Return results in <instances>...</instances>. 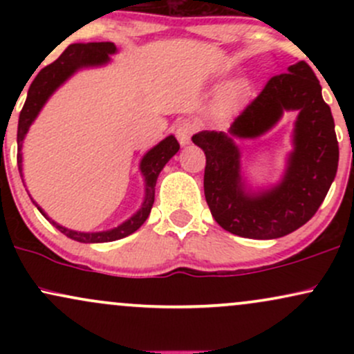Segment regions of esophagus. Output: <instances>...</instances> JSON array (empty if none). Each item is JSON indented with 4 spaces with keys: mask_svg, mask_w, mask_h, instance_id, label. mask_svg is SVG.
I'll return each mask as SVG.
<instances>
[{
    "mask_svg": "<svg viewBox=\"0 0 354 354\" xmlns=\"http://www.w3.org/2000/svg\"><path fill=\"white\" fill-rule=\"evenodd\" d=\"M194 128L193 124L188 123V121H183V123H180L176 126V138L178 141H180L181 146H186L191 141V135H193Z\"/></svg>",
    "mask_w": 354,
    "mask_h": 354,
    "instance_id": "1",
    "label": "esophagus"
}]
</instances>
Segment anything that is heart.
I'll return each instance as SVG.
<instances>
[{
	"label": "heart",
	"mask_w": 354,
	"mask_h": 354,
	"mask_svg": "<svg viewBox=\"0 0 354 354\" xmlns=\"http://www.w3.org/2000/svg\"><path fill=\"white\" fill-rule=\"evenodd\" d=\"M241 91H243L241 84H234V86H231L228 91H226L225 95L221 96V100H219V108H221V109L228 108L230 104L233 103V101L236 100L239 95H241Z\"/></svg>",
	"instance_id": "b5f03b06"
}]
</instances>
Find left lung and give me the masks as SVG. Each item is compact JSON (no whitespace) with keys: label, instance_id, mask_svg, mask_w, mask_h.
<instances>
[{"label":"left lung","instance_id":"1","mask_svg":"<svg viewBox=\"0 0 354 354\" xmlns=\"http://www.w3.org/2000/svg\"><path fill=\"white\" fill-rule=\"evenodd\" d=\"M286 111H299L287 169L276 185L251 190L234 141L266 134ZM191 140L206 154L205 198L214 221L241 238L274 239L301 228L318 211L338 169L335 120L304 61L268 81L228 133L200 131Z\"/></svg>","mask_w":354,"mask_h":354}]
</instances>
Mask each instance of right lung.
<instances>
[{
    "label": "right lung",
    "instance_id": "1",
    "mask_svg": "<svg viewBox=\"0 0 354 354\" xmlns=\"http://www.w3.org/2000/svg\"><path fill=\"white\" fill-rule=\"evenodd\" d=\"M118 53V48L115 43H86V44H70L61 56L51 64L44 66L38 75L35 76L33 83L30 84L28 89L26 101L24 106L19 113L18 121V169L23 178V141L26 138L28 131H30L31 124L38 118L39 111H41L46 101L51 98L53 93L59 86H63L68 80L71 78L75 73L80 70H86V68H98L104 66L111 61V55ZM180 149V143L173 135L166 136L163 141H160L156 146H153L148 153L141 158L140 161V171L145 178V200L141 203L140 209L128 218L126 221L118 225L116 228L106 230V231H95V233H83V231L68 230L64 226L58 225L55 219H51L46 213L41 209L38 203H35L36 208L43 214L53 226H56L61 233L66 234L68 238L75 239L80 243H108L116 241V239L129 236L135 233L136 230L141 228V225L148 219L149 213H151L153 203H154V186H156V180L160 176L161 169L165 165L178 153ZM24 181V180H23ZM31 198V196H30ZM33 200V198H31Z\"/></svg>",
    "mask_w": 354,
    "mask_h": 354
}]
</instances>
